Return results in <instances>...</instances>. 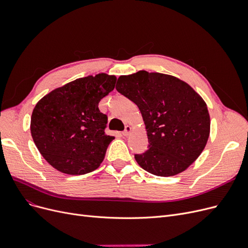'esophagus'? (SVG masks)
<instances>
[{"label": "esophagus", "instance_id": "esophagus-1", "mask_svg": "<svg viewBox=\"0 0 248 248\" xmlns=\"http://www.w3.org/2000/svg\"><path fill=\"white\" fill-rule=\"evenodd\" d=\"M132 131H133V127H132L131 125H126V126H125V130L124 131L123 135H124V137H127L128 135H130V134L132 133Z\"/></svg>", "mask_w": 248, "mask_h": 248}]
</instances>
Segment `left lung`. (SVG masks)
Segmentation results:
<instances>
[{
    "label": "left lung",
    "mask_w": 248,
    "mask_h": 248,
    "mask_svg": "<svg viewBox=\"0 0 248 248\" xmlns=\"http://www.w3.org/2000/svg\"><path fill=\"white\" fill-rule=\"evenodd\" d=\"M116 90L142 113L149 149L135 159L157 176H173L187 169L202 152L210 136L206 102L174 76L139 71L117 79Z\"/></svg>",
    "instance_id": "left-lung-1"
}]
</instances>
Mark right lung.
<instances>
[{
    "label": "right lung",
    "instance_id": "obj_1",
    "mask_svg": "<svg viewBox=\"0 0 248 248\" xmlns=\"http://www.w3.org/2000/svg\"><path fill=\"white\" fill-rule=\"evenodd\" d=\"M105 73L72 81L44 96L31 115L30 131L40 154L57 170L82 175L97 169L114 139L104 130L99 101L114 89Z\"/></svg>",
    "mask_w": 248,
    "mask_h": 248
}]
</instances>
